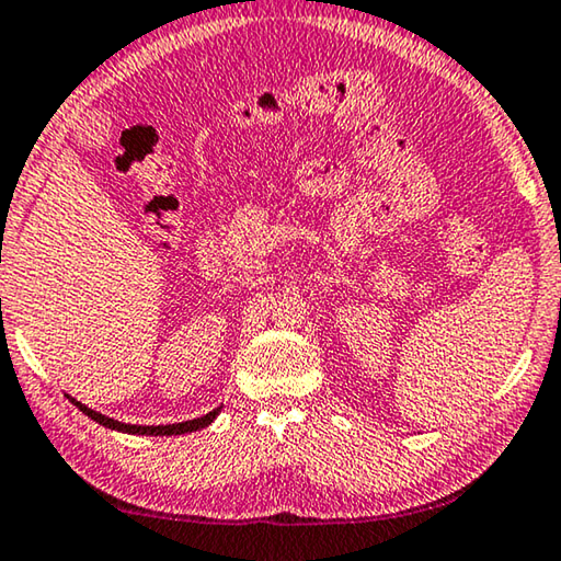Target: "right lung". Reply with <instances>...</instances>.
Masks as SVG:
<instances>
[{
  "label": "right lung",
  "mask_w": 561,
  "mask_h": 561,
  "mask_svg": "<svg viewBox=\"0 0 561 561\" xmlns=\"http://www.w3.org/2000/svg\"><path fill=\"white\" fill-rule=\"evenodd\" d=\"M75 401V399H72ZM75 407L80 409L82 413H88L90 419L98 421V424L107 426V428H115V431H125V434H152V436H172V434H187V431H197V428H205L210 424V421L218 416L220 409H215L210 413H205L201 419H193V421H183V424H168V426H135V424H123V421H115L110 416H102V413L92 411L84 407V403L75 401Z\"/></svg>",
  "instance_id": "obj_1"
}]
</instances>
